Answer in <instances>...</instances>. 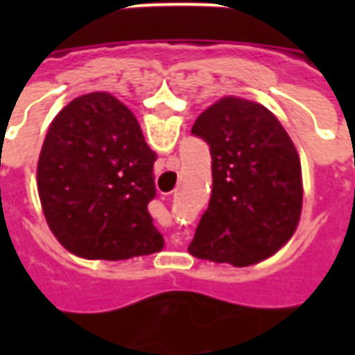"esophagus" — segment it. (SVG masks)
I'll return each instance as SVG.
<instances>
[{
    "mask_svg": "<svg viewBox=\"0 0 355 355\" xmlns=\"http://www.w3.org/2000/svg\"><path fill=\"white\" fill-rule=\"evenodd\" d=\"M182 241H184V236H173V243L175 245H182Z\"/></svg>",
    "mask_w": 355,
    "mask_h": 355,
    "instance_id": "1",
    "label": "esophagus"
}]
</instances>
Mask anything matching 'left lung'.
I'll list each match as a JSON object with an SVG mask.
<instances>
[{
	"label": "left lung",
	"mask_w": 355,
	"mask_h": 355,
	"mask_svg": "<svg viewBox=\"0 0 355 355\" xmlns=\"http://www.w3.org/2000/svg\"><path fill=\"white\" fill-rule=\"evenodd\" d=\"M192 135L209 144L213 190L188 253L238 268L277 253L302 209L300 159L283 125L259 102L224 96Z\"/></svg>",
	"instance_id": "left-lung-1"
}]
</instances>
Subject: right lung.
Here are the masks:
<instances>
[{"label":"right lung","instance_id":"right-lung-1","mask_svg":"<svg viewBox=\"0 0 355 355\" xmlns=\"http://www.w3.org/2000/svg\"><path fill=\"white\" fill-rule=\"evenodd\" d=\"M155 157L135 114L110 93L83 94L60 110L40 154L37 192L62 247L89 261L162 251L148 213Z\"/></svg>","mask_w":355,"mask_h":355}]
</instances>
